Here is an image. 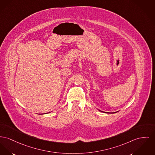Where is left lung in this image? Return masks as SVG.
Segmentation results:
<instances>
[{"instance_id":"1","label":"left lung","mask_w":155,"mask_h":155,"mask_svg":"<svg viewBox=\"0 0 155 155\" xmlns=\"http://www.w3.org/2000/svg\"><path fill=\"white\" fill-rule=\"evenodd\" d=\"M100 110V111H101V112H104V113L105 112H104V111H102V110ZM117 112H118V111H117ZM112 112V114H114V113H116V112ZM105 113H108V114H110V112H105ZM112 113H111V114H112Z\"/></svg>"}]
</instances>
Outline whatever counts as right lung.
I'll return each mask as SVG.
<instances>
[{"label":"right lung","mask_w":155,"mask_h":155,"mask_svg":"<svg viewBox=\"0 0 155 155\" xmlns=\"http://www.w3.org/2000/svg\"><path fill=\"white\" fill-rule=\"evenodd\" d=\"M48 113H50V112H48ZM46 114H47V113H46Z\"/></svg>","instance_id":"add662e5"}]
</instances>
